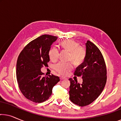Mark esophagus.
Listing matches in <instances>:
<instances>
[{
  "label": "esophagus",
  "instance_id": "34e87169",
  "mask_svg": "<svg viewBox=\"0 0 121 121\" xmlns=\"http://www.w3.org/2000/svg\"><path fill=\"white\" fill-rule=\"evenodd\" d=\"M66 79L65 77H60V80H64V79Z\"/></svg>",
  "mask_w": 121,
  "mask_h": 121
}]
</instances>
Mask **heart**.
I'll use <instances>...</instances> for the list:
<instances>
[{
	"label": "heart",
	"mask_w": 121,
	"mask_h": 121,
	"mask_svg": "<svg viewBox=\"0 0 121 121\" xmlns=\"http://www.w3.org/2000/svg\"><path fill=\"white\" fill-rule=\"evenodd\" d=\"M60 45L63 49L69 52V60L72 61L75 65L82 64L86 56V49L84 46L73 39H65L61 42ZM59 50L56 47H52L49 51V56L52 61L58 59ZM73 64L70 62H59L54 65V69L61 75H65L72 70Z\"/></svg>",
	"instance_id": "heart-1"
}]
</instances>
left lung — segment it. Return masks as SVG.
Masks as SVG:
<instances>
[{
    "instance_id": "obj_1",
    "label": "left lung",
    "mask_w": 121,
    "mask_h": 121,
    "mask_svg": "<svg viewBox=\"0 0 121 121\" xmlns=\"http://www.w3.org/2000/svg\"><path fill=\"white\" fill-rule=\"evenodd\" d=\"M86 56L84 62L76 68L74 75L82 77V84L69 79V99L73 103L83 107L91 104L99 96L106 83L107 70L104 57L95 44L86 43Z\"/></svg>"
}]
</instances>
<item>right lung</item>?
Listing matches in <instances>:
<instances>
[{
  "label": "right lung",
  "instance_id": "obj_1",
  "mask_svg": "<svg viewBox=\"0 0 121 121\" xmlns=\"http://www.w3.org/2000/svg\"><path fill=\"white\" fill-rule=\"evenodd\" d=\"M57 37L43 35L24 48L16 63V78L23 95L31 101L41 103L52 95V89L60 81L54 75L43 77L41 69L48 67L51 46Z\"/></svg>",
  "mask_w": 121,
  "mask_h": 121
}]
</instances>
